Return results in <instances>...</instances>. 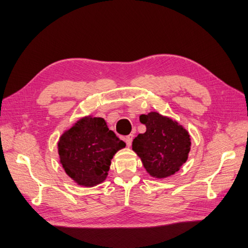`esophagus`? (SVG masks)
I'll return each mask as SVG.
<instances>
[{
    "label": "esophagus",
    "mask_w": 248,
    "mask_h": 248,
    "mask_svg": "<svg viewBox=\"0 0 248 248\" xmlns=\"http://www.w3.org/2000/svg\"><path fill=\"white\" fill-rule=\"evenodd\" d=\"M133 137L134 136L133 135H129V136H126V137L124 138V141H125V143H126V145L127 146H131L132 145V141H133Z\"/></svg>",
    "instance_id": "esophagus-1"
}]
</instances>
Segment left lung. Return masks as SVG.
<instances>
[{"instance_id":"1","label":"left lung","mask_w":248,"mask_h":248,"mask_svg":"<svg viewBox=\"0 0 248 248\" xmlns=\"http://www.w3.org/2000/svg\"><path fill=\"white\" fill-rule=\"evenodd\" d=\"M140 122L146 125V132L134 139L133 150L150 176L158 179L171 176L188 157V132L177 122L157 112L140 115Z\"/></svg>"}]
</instances>
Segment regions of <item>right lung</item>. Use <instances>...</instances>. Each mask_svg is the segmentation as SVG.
Returning a JSON list of instances; mask_svg holds the SVG:
<instances>
[{"label":"right lung","instance_id":"right-lung-1","mask_svg":"<svg viewBox=\"0 0 248 248\" xmlns=\"http://www.w3.org/2000/svg\"><path fill=\"white\" fill-rule=\"evenodd\" d=\"M125 143L101 117H83L58 143L60 162L78 186L92 187L106 179L111 159Z\"/></svg>","mask_w":248,"mask_h":248}]
</instances>
